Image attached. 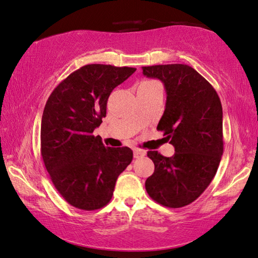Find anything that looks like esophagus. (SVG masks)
<instances>
[{
	"instance_id": "obj_1",
	"label": "esophagus",
	"mask_w": 258,
	"mask_h": 258,
	"mask_svg": "<svg viewBox=\"0 0 258 258\" xmlns=\"http://www.w3.org/2000/svg\"><path fill=\"white\" fill-rule=\"evenodd\" d=\"M146 154V151L142 149H135L134 150V157L136 158V159H140V158H143Z\"/></svg>"
}]
</instances>
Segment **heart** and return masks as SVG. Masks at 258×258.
<instances>
[{
	"mask_svg": "<svg viewBox=\"0 0 258 258\" xmlns=\"http://www.w3.org/2000/svg\"><path fill=\"white\" fill-rule=\"evenodd\" d=\"M143 83H148V82H143Z\"/></svg>",
	"mask_w": 258,
	"mask_h": 258,
	"instance_id": "b5f03b06",
	"label": "heart"
}]
</instances>
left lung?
I'll list each match as a JSON object with an SVG mask.
<instances>
[{
  "label": "left lung",
  "instance_id": "1",
  "mask_svg": "<svg viewBox=\"0 0 258 258\" xmlns=\"http://www.w3.org/2000/svg\"><path fill=\"white\" fill-rule=\"evenodd\" d=\"M146 77L164 83L167 100L157 129L174 148L173 157L149 151L154 173L145 189L170 209L185 207L209 187L224 152L223 107L213 86L187 64L142 67Z\"/></svg>",
  "mask_w": 258,
  "mask_h": 258
}]
</instances>
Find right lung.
<instances>
[{"label":"right lung","instance_id":"add662e5","mask_svg":"<svg viewBox=\"0 0 258 258\" xmlns=\"http://www.w3.org/2000/svg\"><path fill=\"white\" fill-rule=\"evenodd\" d=\"M135 71L84 66L63 79L46 102L42 160L55 188L75 208L93 211L108 204L118 175L133 160L129 148H106L93 132L106 116L110 92Z\"/></svg>","mask_w":258,"mask_h":258}]
</instances>
